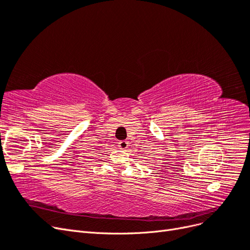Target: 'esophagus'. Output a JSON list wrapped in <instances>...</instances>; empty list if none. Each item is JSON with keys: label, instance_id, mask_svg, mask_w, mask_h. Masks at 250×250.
Here are the masks:
<instances>
[{"label": "esophagus", "instance_id": "34e87169", "mask_svg": "<svg viewBox=\"0 0 250 250\" xmlns=\"http://www.w3.org/2000/svg\"><path fill=\"white\" fill-rule=\"evenodd\" d=\"M119 148L120 149H122V150H125V149H127L128 148V142L127 141H121V142H119Z\"/></svg>", "mask_w": 250, "mask_h": 250}]
</instances>
